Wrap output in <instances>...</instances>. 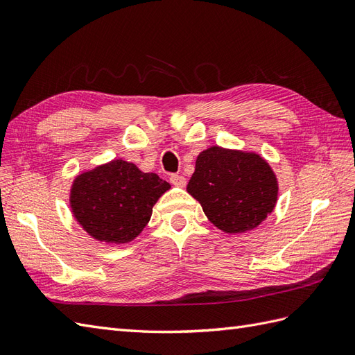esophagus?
I'll list each match as a JSON object with an SVG mask.
<instances>
[{
	"instance_id": "1",
	"label": "esophagus",
	"mask_w": 355,
	"mask_h": 355,
	"mask_svg": "<svg viewBox=\"0 0 355 355\" xmlns=\"http://www.w3.org/2000/svg\"><path fill=\"white\" fill-rule=\"evenodd\" d=\"M169 181L174 186H177V187H184L186 186V178L183 177V175H178V174H172L171 177H169Z\"/></svg>"
}]
</instances>
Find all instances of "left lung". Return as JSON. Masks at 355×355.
<instances>
[{
  "mask_svg": "<svg viewBox=\"0 0 355 355\" xmlns=\"http://www.w3.org/2000/svg\"><path fill=\"white\" fill-rule=\"evenodd\" d=\"M187 192L216 228L241 234L257 228L275 210L279 184L259 154L216 145L199 153Z\"/></svg>",
  "mask_w": 355,
  "mask_h": 355,
  "instance_id": "left-lung-1",
  "label": "left lung"
}]
</instances>
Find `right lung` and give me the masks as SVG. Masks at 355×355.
<instances>
[{
    "label": "right lung",
    "mask_w": 355,
    "mask_h": 355,
    "mask_svg": "<svg viewBox=\"0 0 355 355\" xmlns=\"http://www.w3.org/2000/svg\"><path fill=\"white\" fill-rule=\"evenodd\" d=\"M169 189V183L154 172H142L130 162L115 159L73 180L70 208L94 240L124 244L142 232L154 204Z\"/></svg>",
    "instance_id": "right-lung-1"
}]
</instances>
